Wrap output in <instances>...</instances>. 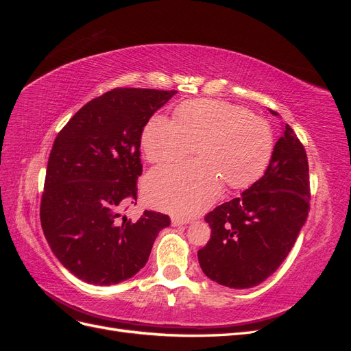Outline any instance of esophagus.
Instances as JSON below:
<instances>
[{
    "mask_svg": "<svg viewBox=\"0 0 351 351\" xmlns=\"http://www.w3.org/2000/svg\"><path fill=\"white\" fill-rule=\"evenodd\" d=\"M189 222H190V219L178 218V217H173V218H171V224H173L174 227H178V226H186V224H189Z\"/></svg>",
    "mask_w": 351,
    "mask_h": 351,
    "instance_id": "esophagus-1",
    "label": "esophagus"
}]
</instances>
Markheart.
Wrapping results in <instances>:
<instances>
[{
    "mask_svg": "<svg viewBox=\"0 0 351 351\" xmlns=\"http://www.w3.org/2000/svg\"><path fill=\"white\" fill-rule=\"evenodd\" d=\"M142 149L154 165H171L193 149L197 162L156 169L145 182L151 205L190 217L214 202L222 183L249 187L262 177L274 152V133L262 117L217 99L183 102L174 121L154 115L142 133Z\"/></svg>",
    "mask_w": 351,
    "mask_h": 351,
    "instance_id": "b5f03b06",
    "label": "heart"
}]
</instances>
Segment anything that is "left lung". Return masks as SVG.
I'll use <instances>...</instances> for the list:
<instances>
[{"instance_id": "1", "label": "left lung", "mask_w": 351, "mask_h": 351, "mask_svg": "<svg viewBox=\"0 0 351 351\" xmlns=\"http://www.w3.org/2000/svg\"><path fill=\"white\" fill-rule=\"evenodd\" d=\"M309 200L304 146L285 124L265 174L240 197L205 217L210 239L197 252L202 271L212 281L236 290L263 282L294 246L309 214Z\"/></svg>"}]
</instances>
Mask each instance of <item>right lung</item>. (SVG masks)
<instances>
[{
	"label": "right lung",
	"instance_id": "add662e5",
	"mask_svg": "<svg viewBox=\"0 0 351 351\" xmlns=\"http://www.w3.org/2000/svg\"><path fill=\"white\" fill-rule=\"evenodd\" d=\"M176 93L112 89L83 105L56 137L40 224L52 253L79 280L112 285L132 278L169 226L161 212L132 221L121 210L137 197L143 127Z\"/></svg>",
	"mask_w": 351,
	"mask_h": 351
}]
</instances>
